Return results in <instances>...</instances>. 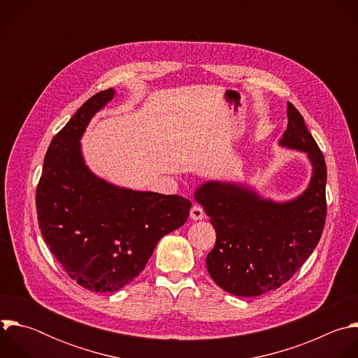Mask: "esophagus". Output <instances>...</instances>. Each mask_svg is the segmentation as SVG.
<instances>
[{
	"label": "esophagus",
	"mask_w": 358,
	"mask_h": 358,
	"mask_svg": "<svg viewBox=\"0 0 358 358\" xmlns=\"http://www.w3.org/2000/svg\"><path fill=\"white\" fill-rule=\"evenodd\" d=\"M189 218L194 221H199L203 218V211L199 206H192L189 210Z\"/></svg>",
	"instance_id": "34e87169"
}]
</instances>
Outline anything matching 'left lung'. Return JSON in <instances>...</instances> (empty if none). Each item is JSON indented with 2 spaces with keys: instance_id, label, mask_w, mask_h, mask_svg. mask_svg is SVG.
I'll return each mask as SVG.
<instances>
[{
  "instance_id": "8db88e82",
  "label": "left lung",
  "mask_w": 358,
  "mask_h": 358,
  "mask_svg": "<svg viewBox=\"0 0 358 358\" xmlns=\"http://www.w3.org/2000/svg\"><path fill=\"white\" fill-rule=\"evenodd\" d=\"M279 145L306 152L313 167L309 187L294 199L276 202L242 184L221 181L201 184L194 195L217 232L207 269L221 289L235 296H259L286 283L308 261L324 228V156L289 101L287 129Z\"/></svg>"
}]
</instances>
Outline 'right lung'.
I'll return each instance as SVG.
<instances>
[{"mask_svg": "<svg viewBox=\"0 0 358 358\" xmlns=\"http://www.w3.org/2000/svg\"><path fill=\"white\" fill-rule=\"evenodd\" d=\"M115 97L96 93L50 141L36 187L41 234L64 271L82 287L117 292L145 268L157 242L184 225L191 202L180 195L122 188L86 166L80 138Z\"/></svg>", "mask_w": 358, "mask_h": 358, "instance_id": "1", "label": "right lung"}]
</instances>
